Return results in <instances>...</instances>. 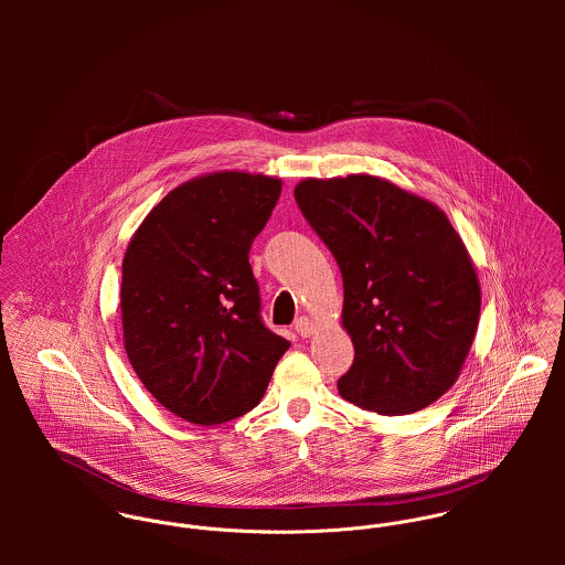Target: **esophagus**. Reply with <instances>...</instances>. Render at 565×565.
Returning <instances> with one entry per match:
<instances>
[{"mask_svg":"<svg viewBox=\"0 0 565 565\" xmlns=\"http://www.w3.org/2000/svg\"><path fill=\"white\" fill-rule=\"evenodd\" d=\"M296 330H298V334L300 337H311V334H316V323L313 320H309V318H300L298 322H296Z\"/></svg>","mask_w":565,"mask_h":565,"instance_id":"34e87169","label":"esophagus"}]
</instances>
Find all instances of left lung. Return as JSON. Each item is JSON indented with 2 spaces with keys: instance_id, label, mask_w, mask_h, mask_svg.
<instances>
[{
  "instance_id": "left-lung-1",
  "label": "left lung",
  "mask_w": 565,
  "mask_h": 565,
  "mask_svg": "<svg viewBox=\"0 0 565 565\" xmlns=\"http://www.w3.org/2000/svg\"><path fill=\"white\" fill-rule=\"evenodd\" d=\"M294 193L343 276L341 326L354 363L339 396L379 415L439 401L463 370L481 316L475 263L446 213L370 173L305 178Z\"/></svg>"
}]
</instances>
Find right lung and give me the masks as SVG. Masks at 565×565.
<instances>
[{"label": "right lung", "instance_id": "right-lung-1", "mask_svg": "<svg viewBox=\"0 0 565 565\" xmlns=\"http://www.w3.org/2000/svg\"><path fill=\"white\" fill-rule=\"evenodd\" d=\"M282 180L213 171L171 189L135 231L121 263L128 361L173 415L213 426L260 403L289 341L258 316L249 245Z\"/></svg>", "mask_w": 565, "mask_h": 565}]
</instances>
